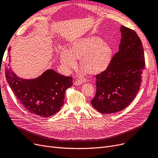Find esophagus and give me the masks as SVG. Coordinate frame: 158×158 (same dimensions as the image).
Wrapping results in <instances>:
<instances>
[{
  "mask_svg": "<svg viewBox=\"0 0 158 158\" xmlns=\"http://www.w3.org/2000/svg\"><path fill=\"white\" fill-rule=\"evenodd\" d=\"M82 82L81 81H79V80H76V81L74 82V85H77V86L82 85Z\"/></svg>",
  "mask_w": 158,
  "mask_h": 158,
  "instance_id": "esophagus-1",
  "label": "esophagus"
}]
</instances>
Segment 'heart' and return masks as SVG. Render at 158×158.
Segmentation results:
<instances>
[{"instance_id": "1", "label": "heart", "mask_w": 158, "mask_h": 158, "mask_svg": "<svg viewBox=\"0 0 158 158\" xmlns=\"http://www.w3.org/2000/svg\"><path fill=\"white\" fill-rule=\"evenodd\" d=\"M113 49L97 36H88L74 42L69 51L62 50L60 60L63 67L70 72L76 67V60H80V68L87 74L95 76L108 69L113 60Z\"/></svg>"}]
</instances>
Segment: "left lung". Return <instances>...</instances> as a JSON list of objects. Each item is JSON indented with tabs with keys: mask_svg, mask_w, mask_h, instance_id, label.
<instances>
[{
	"mask_svg": "<svg viewBox=\"0 0 158 158\" xmlns=\"http://www.w3.org/2000/svg\"><path fill=\"white\" fill-rule=\"evenodd\" d=\"M118 51L107 70L97 74L96 93L91 101L101 113H113L125 109L134 100L142 84L145 66L142 41L137 33L122 26Z\"/></svg>",
	"mask_w": 158,
	"mask_h": 158,
	"instance_id": "left-lung-1",
	"label": "left lung"
}]
</instances>
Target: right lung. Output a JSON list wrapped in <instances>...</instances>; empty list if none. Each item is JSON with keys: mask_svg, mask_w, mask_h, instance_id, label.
Instances as JSON below:
<instances>
[{"mask_svg": "<svg viewBox=\"0 0 158 158\" xmlns=\"http://www.w3.org/2000/svg\"><path fill=\"white\" fill-rule=\"evenodd\" d=\"M5 75L7 83L25 108L31 113L45 118L60 110L66 89L73 84L72 77L62 76L53 70H47L35 79L26 80L16 76L8 64Z\"/></svg>", "mask_w": 158, "mask_h": 158, "instance_id": "1", "label": "right lung"}]
</instances>
